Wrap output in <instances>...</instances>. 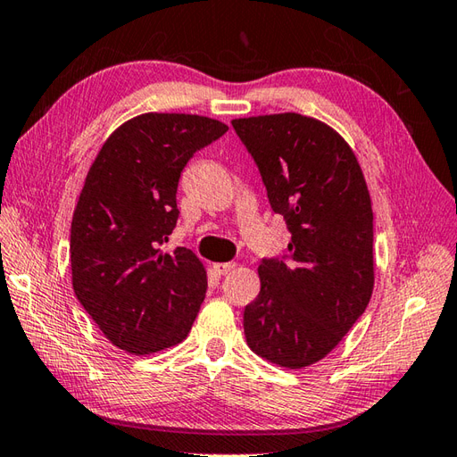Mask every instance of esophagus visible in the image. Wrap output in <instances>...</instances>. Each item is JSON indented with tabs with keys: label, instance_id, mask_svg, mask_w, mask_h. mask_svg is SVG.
Returning a JSON list of instances; mask_svg holds the SVG:
<instances>
[{
	"label": "esophagus",
	"instance_id": "1",
	"mask_svg": "<svg viewBox=\"0 0 457 457\" xmlns=\"http://www.w3.org/2000/svg\"><path fill=\"white\" fill-rule=\"evenodd\" d=\"M237 268L235 262H227V263H212V271L217 273V276H227L232 270Z\"/></svg>",
	"mask_w": 457,
	"mask_h": 457
}]
</instances>
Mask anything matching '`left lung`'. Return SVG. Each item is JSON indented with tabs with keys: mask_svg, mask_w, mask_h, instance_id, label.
Instances as JSON below:
<instances>
[{
	"mask_svg": "<svg viewBox=\"0 0 457 457\" xmlns=\"http://www.w3.org/2000/svg\"><path fill=\"white\" fill-rule=\"evenodd\" d=\"M232 127L291 232L287 254L260 263L262 287L245 309L246 342L281 368H307L337 348L371 299L366 179L346 140L312 117L260 115Z\"/></svg>",
	"mask_w": 457,
	"mask_h": 457,
	"instance_id": "8db88e82",
	"label": "left lung"
}]
</instances>
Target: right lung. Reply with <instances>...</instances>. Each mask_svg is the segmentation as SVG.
Listing matches in <instances>:
<instances>
[{"label": "right lung", "mask_w": 457, "mask_h": 457, "mask_svg": "<svg viewBox=\"0 0 457 457\" xmlns=\"http://www.w3.org/2000/svg\"><path fill=\"white\" fill-rule=\"evenodd\" d=\"M227 130L201 115H138L105 140L87 171L70 230L72 286L120 350L145 356L191 330L205 299V268L191 250L162 245L179 217L181 171Z\"/></svg>", "instance_id": "right-lung-1"}]
</instances>
